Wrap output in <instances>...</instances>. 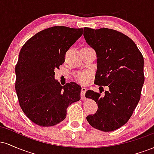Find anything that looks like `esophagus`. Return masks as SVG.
<instances>
[{"instance_id":"obj_1","label":"esophagus","mask_w":154,"mask_h":154,"mask_svg":"<svg viewBox=\"0 0 154 154\" xmlns=\"http://www.w3.org/2000/svg\"><path fill=\"white\" fill-rule=\"evenodd\" d=\"M87 91V88H85V87H82V90H81V99L82 100H84L85 98V92Z\"/></svg>"}]
</instances>
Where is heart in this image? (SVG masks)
Here are the masks:
<instances>
[{
    "label": "heart",
    "mask_w": 154,
    "mask_h": 154,
    "mask_svg": "<svg viewBox=\"0 0 154 154\" xmlns=\"http://www.w3.org/2000/svg\"><path fill=\"white\" fill-rule=\"evenodd\" d=\"M75 77L79 82L84 84V83H86L88 82L89 75L86 72H79L75 74Z\"/></svg>",
    "instance_id": "1"
}]
</instances>
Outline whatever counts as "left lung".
<instances>
[{"instance_id": "8db88e82", "label": "left lung", "mask_w": 154, "mask_h": 154, "mask_svg": "<svg viewBox=\"0 0 154 154\" xmlns=\"http://www.w3.org/2000/svg\"><path fill=\"white\" fill-rule=\"evenodd\" d=\"M83 35L96 52L95 84L102 88L100 93L86 92V98L94 100L98 107L86 119L97 130L114 131L128 122L140 99L143 56L131 39L114 29L85 27ZM102 86L108 88L103 95Z\"/></svg>"}]
</instances>
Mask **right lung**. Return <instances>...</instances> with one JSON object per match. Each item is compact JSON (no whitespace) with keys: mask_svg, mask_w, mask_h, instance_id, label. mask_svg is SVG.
I'll list each match as a JSON object with an SVG mask.
<instances>
[{"mask_svg":"<svg viewBox=\"0 0 154 154\" xmlns=\"http://www.w3.org/2000/svg\"><path fill=\"white\" fill-rule=\"evenodd\" d=\"M83 29L55 26L39 32L24 44L15 66V89L19 106L32 122L54 126L66 116V109L80 99V85L71 82L61 86L54 70Z\"/></svg>","mask_w":154,"mask_h":154,"instance_id":"1","label":"right lung"}]
</instances>
